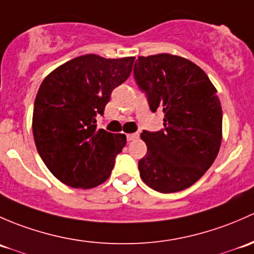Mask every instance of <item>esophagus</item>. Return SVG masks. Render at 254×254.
Here are the masks:
<instances>
[{
    "label": "esophagus",
    "instance_id": "esophagus-1",
    "mask_svg": "<svg viewBox=\"0 0 254 254\" xmlns=\"http://www.w3.org/2000/svg\"><path fill=\"white\" fill-rule=\"evenodd\" d=\"M126 137H127V140H128V142H130V140L137 139V138L139 137V134H138V133H129V134H127Z\"/></svg>",
    "mask_w": 254,
    "mask_h": 254
}]
</instances>
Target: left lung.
Here are the masks:
<instances>
[{
    "label": "left lung",
    "instance_id": "1",
    "mask_svg": "<svg viewBox=\"0 0 254 254\" xmlns=\"http://www.w3.org/2000/svg\"><path fill=\"white\" fill-rule=\"evenodd\" d=\"M138 88L153 112H164V128L143 130V182L160 193L190 187L211 166L221 144L223 110L204 70L169 54L138 57L133 68Z\"/></svg>",
    "mask_w": 254,
    "mask_h": 254
}]
</instances>
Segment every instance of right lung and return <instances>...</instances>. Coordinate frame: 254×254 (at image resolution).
I'll list each match as a JSON object with an SVG mask.
<instances>
[{
    "mask_svg": "<svg viewBox=\"0 0 254 254\" xmlns=\"http://www.w3.org/2000/svg\"><path fill=\"white\" fill-rule=\"evenodd\" d=\"M134 57L84 55L44 79L36 94L33 134L36 149L56 179L73 188H93L111 175L126 135L98 129L112 90L129 77Z\"/></svg>",
    "mask_w": 254,
    "mask_h": 254,
    "instance_id": "obj_1",
    "label": "right lung"
}]
</instances>
